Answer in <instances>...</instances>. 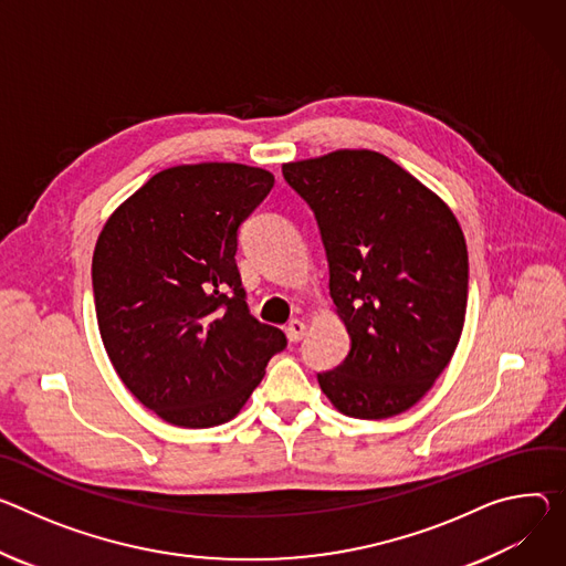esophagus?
Listing matches in <instances>:
<instances>
[{
  "label": "esophagus",
  "mask_w": 566,
  "mask_h": 566,
  "mask_svg": "<svg viewBox=\"0 0 566 566\" xmlns=\"http://www.w3.org/2000/svg\"><path fill=\"white\" fill-rule=\"evenodd\" d=\"M286 338L291 340V343H297V340H302V336H304V332H306V325H304V321H300V318H293V321H289V325H286Z\"/></svg>",
  "instance_id": "obj_1"
}]
</instances>
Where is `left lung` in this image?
<instances>
[{"label": "left lung", "instance_id": "8db88e82", "mask_svg": "<svg viewBox=\"0 0 566 566\" xmlns=\"http://www.w3.org/2000/svg\"><path fill=\"white\" fill-rule=\"evenodd\" d=\"M316 214L345 361L318 375L343 416L386 420L416 406L449 366L468 312V243L449 205L368 148L282 165Z\"/></svg>", "mask_w": 566, "mask_h": 566}]
</instances>
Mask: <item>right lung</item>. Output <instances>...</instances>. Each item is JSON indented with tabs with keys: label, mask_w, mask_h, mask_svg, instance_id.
I'll return each mask as SVG.
<instances>
[{
	"label": "right lung",
	"mask_w": 566,
	"mask_h": 566,
	"mask_svg": "<svg viewBox=\"0 0 566 566\" xmlns=\"http://www.w3.org/2000/svg\"><path fill=\"white\" fill-rule=\"evenodd\" d=\"M275 185L239 163L165 169L108 217L92 254L101 340L124 386L182 429L230 422L286 336L250 316L237 230Z\"/></svg>",
	"instance_id": "obj_1"
}]
</instances>
